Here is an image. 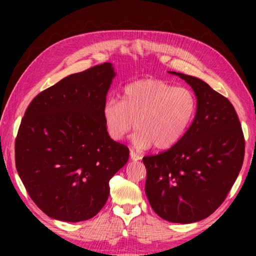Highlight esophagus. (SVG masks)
<instances>
[{"label":"esophagus","mask_w":256,"mask_h":256,"mask_svg":"<svg viewBox=\"0 0 256 256\" xmlns=\"http://www.w3.org/2000/svg\"><path fill=\"white\" fill-rule=\"evenodd\" d=\"M130 158H131L133 162H136V160H140L142 157L140 154H138L133 149H131V151H130Z\"/></svg>","instance_id":"esophagus-1"}]
</instances>
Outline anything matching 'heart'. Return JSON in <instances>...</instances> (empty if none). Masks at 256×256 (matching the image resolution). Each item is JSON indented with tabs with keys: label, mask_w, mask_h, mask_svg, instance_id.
<instances>
[{
	"label": "heart",
	"mask_w": 256,
	"mask_h": 256,
	"mask_svg": "<svg viewBox=\"0 0 256 256\" xmlns=\"http://www.w3.org/2000/svg\"><path fill=\"white\" fill-rule=\"evenodd\" d=\"M196 108L192 90L160 79H142L124 86L120 102L106 100L102 118L112 140H123L136 125V146L146 149L154 144V149L167 150L183 138L196 118Z\"/></svg>",
	"instance_id": "b5f03b06"
}]
</instances>
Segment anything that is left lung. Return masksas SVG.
<instances>
[{"label": "left lung", "instance_id": "1", "mask_svg": "<svg viewBox=\"0 0 256 256\" xmlns=\"http://www.w3.org/2000/svg\"><path fill=\"white\" fill-rule=\"evenodd\" d=\"M170 73L193 89L196 114L178 144L144 157L146 194L160 218L192 224L214 214L224 201L242 170L245 140L226 97L196 76Z\"/></svg>", "mask_w": 256, "mask_h": 256}]
</instances>
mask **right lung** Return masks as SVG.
Here are the masks:
<instances>
[{"label": "right lung", "mask_w": 256, "mask_h": 256, "mask_svg": "<svg viewBox=\"0 0 256 256\" xmlns=\"http://www.w3.org/2000/svg\"><path fill=\"white\" fill-rule=\"evenodd\" d=\"M116 76L112 63L74 73L38 94L21 120L16 167L29 196L48 216L78 222L96 216L110 180L128 162L102 110Z\"/></svg>", "instance_id": "obj_1"}]
</instances>
